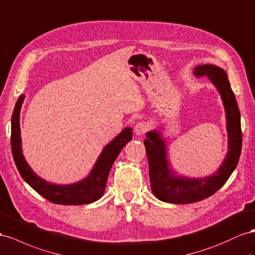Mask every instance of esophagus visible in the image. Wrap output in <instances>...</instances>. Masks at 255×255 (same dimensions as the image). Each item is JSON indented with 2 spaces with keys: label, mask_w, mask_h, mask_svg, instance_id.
Masks as SVG:
<instances>
[{
  "label": "esophagus",
  "mask_w": 255,
  "mask_h": 255,
  "mask_svg": "<svg viewBox=\"0 0 255 255\" xmlns=\"http://www.w3.org/2000/svg\"><path fill=\"white\" fill-rule=\"evenodd\" d=\"M149 129V125L147 122H138L135 126V133L136 135H143Z\"/></svg>",
  "instance_id": "obj_1"
}]
</instances>
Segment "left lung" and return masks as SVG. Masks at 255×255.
<instances>
[{"instance_id":"obj_1","label":"left lung","mask_w":255,"mask_h":255,"mask_svg":"<svg viewBox=\"0 0 255 255\" xmlns=\"http://www.w3.org/2000/svg\"><path fill=\"white\" fill-rule=\"evenodd\" d=\"M193 74L197 77L207 76L221 95L226 117L228 153L218 170L211 175L199 178L185 177L177 174L170 166L166 139L163 137L162 130H149L143 144L149 163L151 190L157 199L165 203H195L215 194L235 170L242 153L240 113L226 72L217 65L202 64L194 67Z\"/></svg>"}]
</instances>
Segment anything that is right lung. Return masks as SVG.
Here are the masks:
<instances>
[{
	"label": "right lung",
	"mask_w": 255,
	"mask_h": 255,
	"mask_svg": "<svg viewBox=\"0 0 255 255\" xmlns=\"http://www.w3.org/2000/svg\"><path fill=\"white\" fill-rule=\"evenodd\" d=\"M25 95H20L16 103L11 117V152L13 161L24 181L35 190L38 194L48 201L60 205H85L91 204L100 199L104 194L109 171L121 152L122 148L130 141L133 130L129 127L123 128L122 132L116 136L102 150L89 175L80 181L71 184H56L40 178L24 159L21 147V133H20V109Z\"/></svg>",
	"instance_id": "right-lung-1"
}]
</instances>
